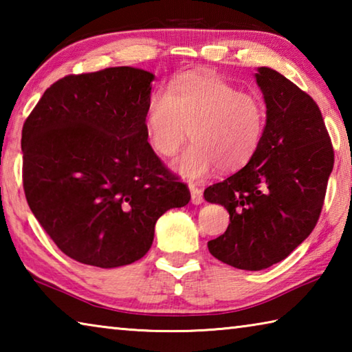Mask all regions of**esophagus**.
Returning a JSON list of instances; mask_svg holds the SVG:
<instances>
[{
    "mask_svg": "<svg viewBox=\"0 0 352 352\" xmlns=\"http://www.w3.org/2000/svg\"><path fill=\"white\" fill-rule=\"evenodd\" d=\"M189 189H190V201H192L194 205L204 204V192H201V189L195 186V184H189Z\"/></svg>",
    "mask_w": 352,
    "mask_h": 352,
    "instance_id": "1",
    "label": "esophagus"
}]
</instances>
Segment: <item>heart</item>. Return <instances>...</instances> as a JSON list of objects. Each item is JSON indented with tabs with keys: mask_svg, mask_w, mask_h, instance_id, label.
<instances>
[{
	"mask_svg": "<svg viewBox=\"0 0 352 352\" xmlns=\"http://www.w3.org/2000/svg\"><path fill=\"white\" fill-rule=\"evenodd\" d=\"M265 107L216 74H189L148 100V142L160 157H172L188 138L192 144L175 162L183 177L201 178L219 166L236 170L258 151L265 130Z\"/></svg>",
	"mask_w": 352,
	"mask_h": 352,
	"instance_id": "b5f03b06",
	"label": "heart"
}]
</instances>
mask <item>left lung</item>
Segmentation results:
<instances>
[{
    "mask_svg": "<svg viewBox=\"0 0 352 352\" xmlns=\"http://www.w3.org/2000/svg\"><path fill=\"white\" fill-rule=\"evenodd\" d=\"M267 105L261 146L241 170L205 189L230 212L210 253L241 270L283 261L312 233L333 168V148L315 100L278 71L256 73Z\"/></svg>",
    "mask_w": 352,
    "mask_h": 352,
    "instance_id": "obj_1",
    "label": "left lung"
}]
</instances>
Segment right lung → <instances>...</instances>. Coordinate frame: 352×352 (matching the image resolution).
Here are the masks:
<instances>
[{
	"label": "right lung",
	"mask_w": 352,
	"mask_h": 352,
	"mask_svg": "<svg viewBox=\"0 0 352 352\" xmlns=\"http://www.w3.org/2000/svg\"><path fill=\"white\" fill-rule=\"evenodd\" d=\"M153 79L130 67L65 76L23 126L28 205L60 252L82 264L115 269L141 259L160 216L190 200L147 141Z\"/></svg>",
	"instance_id": "right-lung-1"
}]
</instances>
